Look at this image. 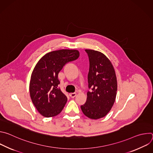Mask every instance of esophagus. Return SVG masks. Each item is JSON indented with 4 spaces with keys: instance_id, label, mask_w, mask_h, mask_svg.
Here are the masks:
<instances>
[{
    "instance_id": "obj_1",
    "label": "esophagus",
    "mask_w": 153,
    "mask_h": 153,
    "mask_svg": "<svg viewBox=\"0 0 153 153\" xmlns=\"http://www.w3.org/2000/svg\"><path fill=\"white\" fill-rule=\"evenodd\" d=\"M76 95H77L76 93H71V94H70V97L71 98H74V97L76 96Z\"/></svg>"
}]
</instances>
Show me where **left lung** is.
<instances>
[{
  "mask_svg": "<svg viewBox=\"0 0 153 153\" xmlns=\"http://www.w3.org/2000/svg\"><path fill=\"white\" fill-rule=\"evenodd\" d=\"M88 55L90 69L88 75L89 88L86 103L82 105L83 113L90 119L105 117L113 107L117 94L116 72L111 61L102 53L85 50Z\"/></svg>",
  "mask_w": 153,
  "mask_h": 153,
  "instance_id": "1",
  "label": "left lung"
}]
</instances>
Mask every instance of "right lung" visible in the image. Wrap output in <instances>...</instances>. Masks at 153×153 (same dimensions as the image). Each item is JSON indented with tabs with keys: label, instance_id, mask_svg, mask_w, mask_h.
<instances>
[{
	"label": "right lung",
	"instance_id": "add662e5",
	"mask_svg": "<svg viewBox=\"0 0 153 153\" xmlns=\"http://www.w3.org/2000/svg\"><path fill=\"white\" fill-rule=\"evenodd\" d=\"M77 50L63 49L47 53L38 61L31 73L29 91L38 112L45 117L60 113L67 98L59 88L58 74L67 63L77 59Z\"/></svg>",
	"mask_w": 153,
	"mask_h": 153
}]
</instances>
